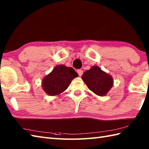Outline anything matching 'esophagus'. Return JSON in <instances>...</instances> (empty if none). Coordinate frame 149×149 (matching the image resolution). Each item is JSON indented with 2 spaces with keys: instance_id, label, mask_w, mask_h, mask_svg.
I'll return each instance as SVG.
<instances>
[{
  "instance_id": "esophagus-1",
  "label": "esophagus",
  "mask_w": 149,
  "mask_h": 149,
  "mask_svg": "<svg viewBox=\"0 0 149 149\" xmlns=\"http://www.w3.org/2000/svg\"><path fill=\"white\" fill-rule=\"evenodd\" d=\"M77 74H79V76H81V75H83V70H81V69H79V70H77Z\"/></svg>"
}]
</instances>
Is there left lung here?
I'll return each instance as SVG.
<instances>
[{
  "instance_id": "8db88e82",
  "label": "left lung",
  "mask_w": 149,
  "mask_h": 149,
  "mask_svg": "<svg viewBox=\"0 0 149 149\" xmlns=\"http://www.w3.org/2000/svg\"><path fill=\"white\" fill-rule=\"evenodd\" d=\"M82 79L90 90L100 96L105 95L113 84V78L97 66L85 72Z\"/></svg>"
}]
</instances>
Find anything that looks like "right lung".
I'll return each instance as SVG.
<instances>
[{
  "label": "right lung",
  "mask_w": 149,
  "mask_h": 149,
  "mask_svg": "<svg viewBox=\"0 0 149 149\" xmlns=\"http://www.w3.org/2000/svg\"><path fill=\"white\" fill-rule=\"evenodd\" d=\"M77 76L76 72L71 67L62 65L56 66L52 72L43 78V89L49 95H56L64 91L73 79Z\"/></svg>",
  "instance_id": "right-lung-1"
}]
</instances>
